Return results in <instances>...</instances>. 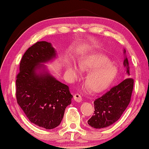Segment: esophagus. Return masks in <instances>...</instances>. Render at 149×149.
Wrapping results in <instances>:
<instances>
[{
  "label": "esophagus",
  "mask_w": 149,
  "mask_h": 149,
  "mask_svg": "<svg viewBox=\"0 0 149 149\" xmlns=\"http://www.w3.org/2000/svg\"><path fill=\"white\" fill-rule=\"evenodd\" d=\"M74 97V100L76 102H80L82 101L81 96L80 95H79V94H76V95H74V97Z\"/></svg>",
  "instance_id": "esophagus-1"
}]
</instances>
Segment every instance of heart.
I'll return each instance as SVG.
<instances>
[{"instance_id": "b5f03b06", "label": "heart", "mask_w": 149, "mask_h": 149, "mask_svg": "<svg viewBox=\"0 0 149 149\" xmlns=\"http://www.w3.org/2000/svg\"><path fill=\"white\" fill-rule=\"evenodd\" d=\"M74 77L79 71L72 64L67 66ZM77 68L82 72H89L85 82L94 92H99L107 87L113 81L116 72V68L110 63L109 59L104 54L95 53L88 54L77 61Z\"/></svg>"}]
</instances>
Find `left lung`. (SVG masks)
<instances>
[{
  "instance_id": "left-lung-1",
  "label": "left lung",
  "mask_w": 149,
  "mask_h": 149,
  "mask_svg": "<svg viewBox=\"0 0 149 149\" xmlns=\"http://www.w3.org/2000/svg\"><path fill=\"white\" fill-rule=\"evenodd\" d=\"M123 65L127 68V74L130 75L127 56L125 58ZM133 85L134 80L127 78L97 98L94 101V115L88 120V124L95 129H102L116 122L129 104Z\"/></svg>"
}]
</instances>
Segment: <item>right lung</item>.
Returning <instances> with one entry per match:
<instances>
[{
    "label": "right lung",
    "mask_w": 149,
    "mask_h": 149,
    "mask_svg": "<svg viewBox=\"0 0 149 149\" xmlns=\"http://www.w3.org/2000/svg\"><path fill=\"white\" fill-rule=\"evenodd\" d=\"M56 56L51 43L36 42L22 56L16 81L17 103L32 123L46 129L60 125L72 98L68 86L57 81L42 64Z\"/></svg>",
    "instance_id": "obj_1"
}]
</instances>
